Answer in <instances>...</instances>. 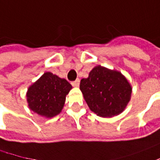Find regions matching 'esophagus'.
I'll return each instance as SVG.
<instances>
[{"instance_id": "esophagus-1", "label": "esophagus", "mask_w": 160, "mask_h": 160, "mask_svg": "<svg viewBox=\"0 0 160 160\" xmlns=\"http://www.w3.org/2000/svg\"><path fill=\"white\" fill-rule=\"evenodd\" d=\"M72 85L73 86V87H79V85H80V80L78 79V80L72 81Z\"/></svg>"}]
</instances>
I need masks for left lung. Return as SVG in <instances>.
<instances>
[{
    "mask_svg": "<svg viewBox=\"0 0 160 160\" xmlns=\"http://www.w3.org/2000/svg\"><path fill=\"white\" fill-rule=\"evenodd\" d=\"M80 88L89 109L101 117H112L122 112L132 93L124 75L101 65L94 67L87 79L80 80Z\"/></svg>",
    "mask_w": 160,
    "mask_h": 160,
    "instance_id": "obj_1",
    "label": "left lung"
}]
</instances>
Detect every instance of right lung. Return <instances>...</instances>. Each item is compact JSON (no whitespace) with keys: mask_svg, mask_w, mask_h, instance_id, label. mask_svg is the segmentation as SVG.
Returning <instances> with one entry per match:
<instances>
[{"mask_svg":"<svg viewBox=\"0 0 160 160\" xmlns=\"http://www.w3.org/2000/svg\"><path fill=\"white\" fill-rule=\"evenodd\" d=\"M72 88L65 79L47 72L29 87L26 93L28 106L41 116L53 118L61 112Z\"/></svg>","mask_w":160,"mask_h":160,"instance_id":"1","label":"right lung"}]
</instances>
